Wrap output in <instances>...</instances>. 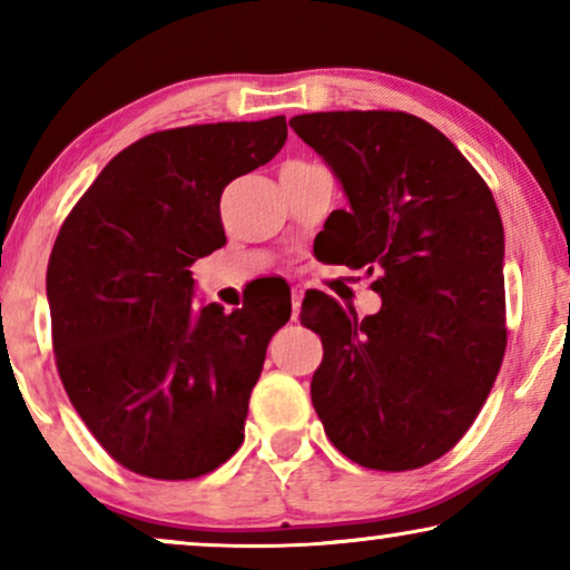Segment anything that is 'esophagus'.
Segmentation results:
<instances>
[{
    "mask_svg": "<svg viewBox=\"0 0 570 570\" xmlns=\"http://www.w3.org/2000/svg\"><path fill=\"white\" fill-rule=\"evenodd\" d=\"M303 295H306V291H303V287H298V285H295L293 291H291V298H293V322H298V314H301V301H303Z\"/></svg>",
    "mask_w": 570,
    "mask_h": 570,
    "instance_id": "34e87169",
    "label": "esophagus"
}]
</instances>
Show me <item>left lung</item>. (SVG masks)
<instances>
[{"label": "left lung", "mask_w": 570, "mask_h": 570, "mask_svg": "<svg viewBox=\"0 0 570 570\" xmlns=\"http://www.w3.org/2000/svg\"><path fill=\"white\" fill-rule=\"evenodd\" d=\"M291 127L350 199L324 236L342 264L376 277L381 295L365 318L322 295L324 330L308 324L324 345L311 402L355 464L417 470L470 431L501 371V213L472 163L417 116L322 111Z\"/></svg>", "instance_id": "left-lung-1"}]
</instances>
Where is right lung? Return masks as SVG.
Listing matches in <instances>:
<instances>
[{
    "mask_svg": "<svg viewBox=\"0 0 570 570\" xmlns=\"http://www.w3.org/2000/svg\"><path fill=\"white\" fill-rule=\"evenodd\" d=\"M285 139V116L153 131L100 170L61 225L46 272L59 379L100 446L142 478H202L244 441L291 303L197 308L191 264L225 246V186Z\"/></svg>",
    "mask_w": 570,
    "mask_h": 570,
    "instance_id": "right-lung-1",
    "label": "right lung"
}]
</instances>
